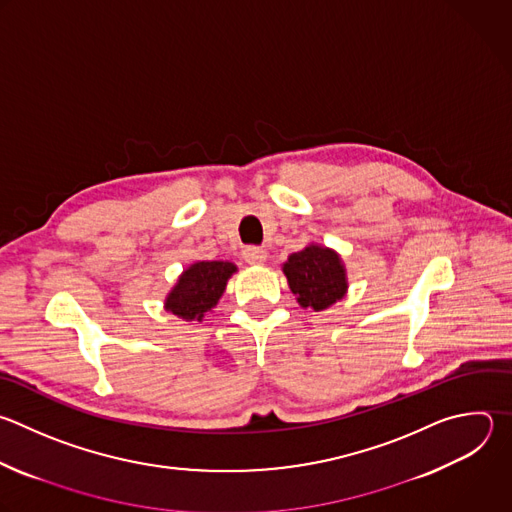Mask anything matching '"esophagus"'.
<instances>
[{"instance_id":"obj_1","label":"esophagus","mask_w":512,"mask_h":512,"mask_svg":"<svg viewBox=\"0 0 512 512\" xmlns=\"http://www.w3.org/2000/svg\"><path fill=\"white\" fill-rule=\"evenodd\" d=\"M243 259L249 263V265H263L267 261V251L261 249V247H247L243 251Z\"/></svg>"}]
</instances>
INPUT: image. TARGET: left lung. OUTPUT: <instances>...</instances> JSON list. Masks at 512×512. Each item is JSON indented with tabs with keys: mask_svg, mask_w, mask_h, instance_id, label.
Instances as JSON below:
<instances>
[{
	"mask_svg": "<svg viewBox=\"0 0 512 512\" xmlns=\"http://www.w3.org/2000/svg\"><path fill=\"white\" fill-rule=\"evenodd\" d=\"M287 285L303 309L323 311L348 293L346 263L335 249L309 243L281 265Z\"/></svg>",
	"mask_w": 512,
	"mask_h": 512,
	"instance_id": "8db88e82",
	"label": "left lung"
}]
</instances>
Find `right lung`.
<instances>
[{
  "label": "right lung",
  "instance_id": "1",
  "mask_svg": "<svg viewBox=\"0 0 512 512\" xmlns=\"http://www.w3.org/2000/svg\"><path fill=\"white\" fill-rule=\"evenodd\" d=\"M231 261H195L179 275L164 297V309L185 321H203L213 311L227 289V281L237 273Z\"/></svg>",
  "mask_w": 512,
  "mask_h": 512
}]
</instances>
